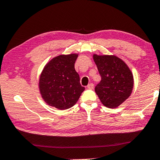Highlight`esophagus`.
Here are the masks:
<instances>
[{"instance_id":"obj_1","label":"esophagus","mask_w":160,"mask_h":160,"mask_svg":"<svg viewBox=\"0 0 160 160\" xmlns=\"http://www.w3.org/2000/svg\"><path fill=\"white\" fill-rule=\"evenodd\" d=\"M93 87H94V85H93V83H92V82H91V83H89L88 85L87 88H88V89H93Z\"/></svg>"}]
</instances>
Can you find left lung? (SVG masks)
Instances as JSON below:
<instances>
[{"label":"left lung","mask_w":160,"mask_h":160,"mask_svg":"<svg viewBox=\"0 0 160 160\" xmlns=\"http://www.w3.org/2000/svg\"><path fill=\"white\" fill-rule=\"evenodd\" d=\"M93 61L101 75L95 92L105 107L116 108L131 95L134 79L124 61L116 55L93 54Z\"/></svg>","instance_id":"obj_1"}]
</instances>
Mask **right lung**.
<instances>
[{
  "label": "right lung",
  "mask_w": 160,
  "mask_h": 160,
  "mask_svg": "<svg viewBox=\"0 0 160 160\" xmlns=\"http://www.w3.org/2000/svg\"><path fill=\"white\" fill-rule=\"evenodd\" d=\"M78 54L60 55L49 61L42 70L39 88L42 99L48 105L67 110L77 103L85 90L74 69Z\"/></svg>",
  "instance_id": "1"
}]
</instances>
